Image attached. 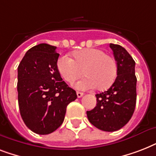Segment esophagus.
Segmentation results:
<instances>
[{
	"label": "esophagus",
	"mask_w": 156,
	"mask_h": 156,
	"mask_svg": "<svg viewBox=\"0 0 156 156\" xmlns=\"http://www.w3.org/2000/svg\"><path fill=\"white\" fill-rule=\"evenodd\" d=\"M83 95H84V93L80 92V91H77V96H78V98H81L82 96H83Z\"/></svg>",
	"instance_id": "esophagus-1"
}]
</instances>
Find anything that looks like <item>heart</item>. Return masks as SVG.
Listing matches in <instances>:
<instances>
[{
	"mask_svg": "<svg viewBox=\"0 0 156 156\" xmlns=\"http://www.w3.org/2000/svg\"><path fill=\"white\" fill-rule=\"evenodd\" d=\"M73 57L61 56L57 61V69L64 80L69 83L80 78L83 73L85 74V78L73 84L76 89L87 90L96 87L104 90L115 82L117 74L116 61L103 50H78L73 52Z\"/></svg>",
	"mask_w": 156,
	"mask_h": 156,
	"instance_id": "heart-1",
	"label": "heart"
}]
</instances>
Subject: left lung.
<instances>
[{
	"instance_id": "8db88e82",
	"label": "left lung",
	"mask_w": 156,
	"mask_h": 156,
	"mask_svg": "<svg viewBox=\"0 0 156 156\" xmlns=\"http://www.w3.org/2000/svg\"><path fill=\"white\" fill-rule=\"evenodd\" d=\"M117 66V76L108 90L96 94L95 108L87 112V118L96 128L113 132L128 123L135 109V61L121 45L110 44Z\"/></svg>"
}]
</instances>
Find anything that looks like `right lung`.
Segmentation results:
<instances>
[{"label":"right lung","mask_w":156,"mask_h":156,"mask_svg":"<svg viewBox=\"0 0 156 156\" xmlns=\"http://www.w3.org/2000/svg\"><path fill=\"white\" fill-rule=\"evenodd\" d=\"M56 47L40 44L26 52L18 67V100L24 123L38 134H48L63 123L76 91L57 69Z\"/></svg>","instance_id":"right-lung-1"}]
</instances>
